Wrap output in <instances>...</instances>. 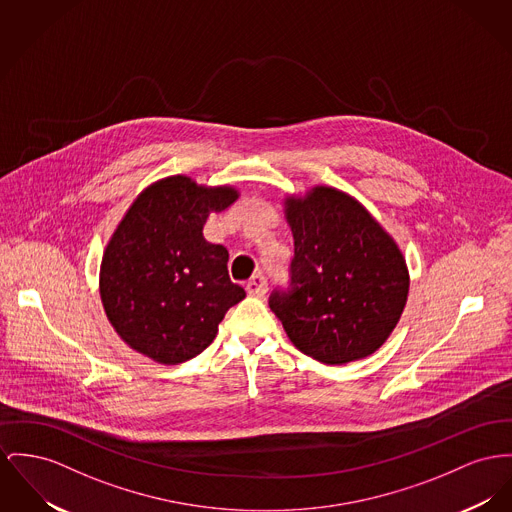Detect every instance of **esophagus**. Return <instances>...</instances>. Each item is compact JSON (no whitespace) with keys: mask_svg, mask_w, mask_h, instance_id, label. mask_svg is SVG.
Segmentation results:
<instances>
[{"mask_svg":"<svg viewBox=\"0 0 512 512\" xmlns=\"http://www.w3.org/2000/svg\"><path fill=\"white\" fill-rule=\"evenodd\" d=\"M246 291L250 297H264L268 291V281L262 273L252 275V279L246 283Z\"/></svg>","mask_w":512,"mask_h":512,"instance_id":"esophagus-1","label":"esophagus"}]
</instances>
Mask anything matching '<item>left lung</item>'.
<instances>
[{
    "mask_svg": "<svg viewBox=\"0 0 512 512\" xmlns=\"http://www.w3.org/2000/svg\"><path fill=\"white\" fill-rule=\"evenodd\" d=\"M283 205L295 239L293 289L270 297L283 330L299 351L326 365L373 355L408 303L400 246L338 188L314 186Z\"/></svg>",
    "mask_w": 512,
    "mask_h": 512,
    "instance_id": "1",
    "label": "left lung"
}]
</instances>
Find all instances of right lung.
I'll return each instance as SVG.
<instances>
[{
  "instance_id": "right-lung-1",
  "label": "right lung",
  "mask_w": 512,
  "mask_h": 512,
  "mask_svg": "<svg viewBox=\"0 0 512 512\" xmlns=\"http://www.w3.org/2000/svg\"><path fill=\"white\" fill-rule=\"evenodd\" d=\"M235 186H204L184 174L149 184L104 248L99 291L116 334L161 363H184L215 340L225 312L246 297L231 281L229 252L204 237L211 211Z\"/></svg>"
}]
</instances>
